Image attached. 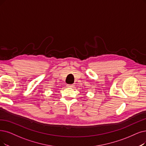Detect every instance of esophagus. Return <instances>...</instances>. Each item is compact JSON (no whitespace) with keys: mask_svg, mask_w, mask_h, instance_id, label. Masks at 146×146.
<instances>
[{"mask_svg":"<svg viewBox=\"0 0 146 146\" xmlns=\"http://www.w3.org/2000/svg\"><path fill=\"white\" fill-rule=\"evenodd\" d=\"M74 86L73 84H67V87H73Z\"/></svg>","mask_w":146,"mask_h":146,"instance_id":"34e87169","label":"esophagus"}]
</instances>
